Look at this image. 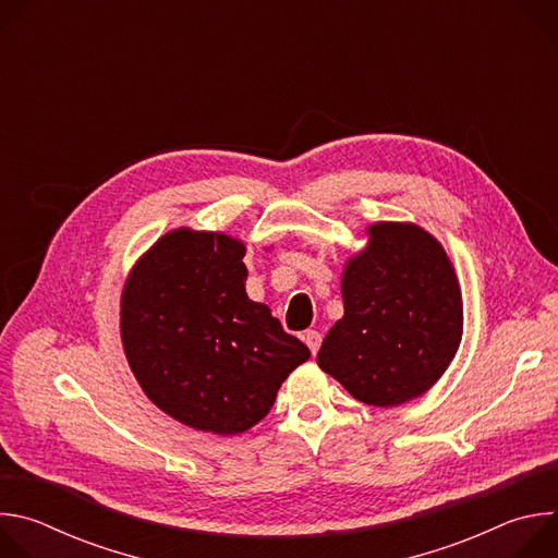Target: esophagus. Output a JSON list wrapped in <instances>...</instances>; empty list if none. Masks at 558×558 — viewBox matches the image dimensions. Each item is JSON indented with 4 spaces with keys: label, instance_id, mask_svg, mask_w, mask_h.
I'll use <instances>...</instances> for the list:
<instances>
[{
    "label": "esophagus",
    "instance_id": "obj_1",
    "mask_svg": "<svg viewBox=\"0 0 558 558\" xmlns=\"http://www.w3.org/2000/svg\"><path fill=\"white\" fill-rule=\"evenodd\" d=\"M302 340H304V344L308 347V351L315 355L317 349H320V344H323V333H317V331H304Z\"/></svg>",
    "mask_w": 558,
    "mask_h": 558
}]
</instances>
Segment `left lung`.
Wrapping results in <instances>:
<instances>
[{
	"instance_id": "left-lung-1",
	"label": "left lung",
	"mask_w": 558,
	"mask_h": 558,
	"mask_svg": "<svg viewBox=\"0 0 558 558\" xmlns=\"http://www.w3.org/2000/svg\"><path fill=\"white\" fill-rule=\"evenodd\" d=\"M342 274L344 315L317 366L368 407L424 395L452 362L463 333L461 289L444 247L413 222H375Z\"/></svg>"
}]
</instances>
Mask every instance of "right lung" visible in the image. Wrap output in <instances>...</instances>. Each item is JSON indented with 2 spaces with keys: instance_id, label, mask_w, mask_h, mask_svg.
<instances>
[{
  "instance_id": "add662e5",
  "label": "right lung",
  "mask_w": 558,
  "mask_h": 558,
  "mask_svg": "<svg viewBox=\"0 0 558 558\" xmlns=\"http://www.w3.org/2000/svg\"><path fill=\"white\" fill-rule=\"evenodd\" d=\"M245 245L220 231H168L121 295V340L149 400L177 422L241 435L274 407L311 351L247 298Z\"/></svg>"
}]
</instances>
